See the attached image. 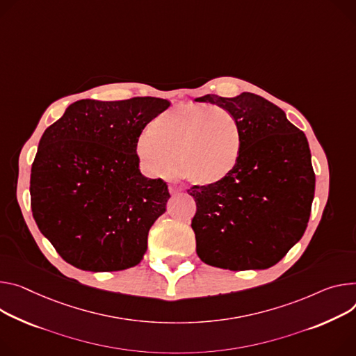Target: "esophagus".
Segmentation results:
<instances>
[{
  "label": "esophagus",
  "mask_w": 356,
  "mask_h": 356,
  "mask_svg": "<svg viewBox=\"0 0 356 356\" xmlns=\"http://www.w3.org/2000/svg\"><path fill=\"white\" fill-rule=\"evenodd\" d=\"M169 191H170V195H177V193H180L181 191V188L180 187H177V186H169Z\"/></svg>",
  "instance_id": "34e87169"
}]
</instances>
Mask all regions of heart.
I'll use <instances>...</instances> for the list:
<instances>
[{"label": "heart", "mask_w": 356, "mask_h": 356, "mask_svg": "<svg viewBox=\"0 0 356 356\" xmlns=\"http://www.w3.org/2000/svg\"><path fill=\"white\" fill-rule=\"evenodd\" d=\"M241 127L222 108L184 104L153 118L136 152L150 176L170 177L179 169L191 183L213 186L236 169Z\"/></svg>", "instance_id": "heart-1"}]
</instances>
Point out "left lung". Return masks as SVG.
Segmentation results:
<instances>
[{"mask_svg":"<svg viewBox=\"0 0 356 356\" xmlns=\"http://www.w3.org/2000/svg\"><path fill=\"white\" fill-rule=\"evenodd\" d=\"M196 102L229 111L241 127L230 176L193 186L196 251L209 266L243 271L275 266L305 233L315 191L308 140L285 112L255 93L204 95Z\"/></svg>","mask_w":356,"mask_h":356,"instance_id":"1","label":"left lung"}]
</instances>
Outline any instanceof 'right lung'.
<instances>
[{
  "instance_id": "add662e5",
  "label": "right lung",
  "mask_w": 356,
  "mask_h": 356,
  "mask_svg": "<svg viewBox=\"0 0 356 356\" xmlns=\"http://www.w3.org/2000/svg\"><path fill=\"white\" fill-rule=\"evenodd\" d=\"M169 106L152 96L82 99L47 127L31 169V209L68 264L102 273L143 260L170 195L163 180L140 173L136 146L145 126Z\"/></svg>"
}]
</instances>
